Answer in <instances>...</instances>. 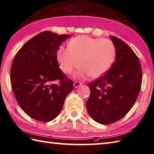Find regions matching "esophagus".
<instances>
[{
	"instance_id": "obj_1",
	"label": "esophagus",
	"mask_w": 154,
	"mask_h": 154,
	"mask_svg": "<svg viewBox=\"0 0 154 154\" xmlns=\"http://www.w3.org/2000/svg\"><path fill=\"white\" fill-rule=\"evenodd\" d=\"M82 85V82H74V88H78L80 86H81Z\"/></svg>"
}]
</instances>
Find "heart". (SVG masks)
I'll return each instance as SVG.
<instances>
[{
	"label": "heart",
	"instance_id": "1",
	"mask_svg": "<svg viewBox=\"0 0 154 154\" xmlns=\"http://www.w3.org/2000/svg\"><path fill=\"white\" fill-rule=\"evenodd\" d=\"M114 55L115 47L110 40L81 35L70 40L67 48H59L56 58L61 69L67 74L81 65L74 77L85 80L91 75L98 78L104 74L112 66Z\"/></svg>",
	"mask_w": 154,
	"mask_h": 154
}]
</instances>
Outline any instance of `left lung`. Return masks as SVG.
<instances>
[{"label": "left lung", "mask_w": 154, "mask_h": 154, "mask_svg": "<svg viewBox=\"0 0 154 154\" xmlns=\"http://www.w3.org/2000/svg\"><path fill=\"white\" fill-rule=\"evenodd\" d=\"M109 37L115 47L116 61L106 74L88 85L91 95L86 103L91 117L104 125L116 122L130 111L142 81L138 57L122 40Z\"/></svg>", "instance_id": "1"}]
</instances>
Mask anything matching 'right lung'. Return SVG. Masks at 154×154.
I'll return each mask as SVG.
<instances>
[{
  "mask_svg": "<svg viewBox=\"0 0 154 154\" xmlns=\"http://www.w3.org/2000/svg\"><path fill=\"white\" fill-rule=\"evenodd\" d=\"M70 37L42 32L25 43L13 59V93L23 111L34 120L46 122L55 119L73 90L74 82L59 68L56 58L59 46Z\"/></svg>",
  "mask_w": 154,
  "mask_h": 154,
  "instance_id": "1",
  "label": "right lung"
}]
</instances>
